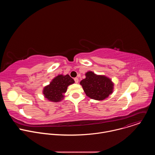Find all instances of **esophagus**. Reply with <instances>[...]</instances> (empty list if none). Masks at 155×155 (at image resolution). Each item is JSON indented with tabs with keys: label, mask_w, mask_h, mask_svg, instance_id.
Instances as JSON below:
<instances>
[{
	"label": "esophagus",
	"mask_w": 155,
	"mask_h": 155,
	"mask_svg": "<svg viewBox=\"0 0 155 155\" xmlns=\"http://www.w3.org/2000/svg\"><path fill=\"white\" fill-rule=\"evenodd\" d=\"M74 80H75V82L76 83H78V78H77V77L75 78H74Z\"/></svg>",
	"instance_id": "obj_1"
}]
</instances>
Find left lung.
Here are the masks:
<instances>
[{
	"mask_svg": "<svg viewBox=\"0 0 155 155\" xmlns=\"http://www.w3.org/2000/svg\"><path fill=\"white\" fill-rule=\"evenodd\" d=\"M85 76L80 83L86 96L91 99L102 101L113 93L114 84L107 77L96 75L91 71L87 72Z\"/></svg>",
	"mask_w": 155,
	"mask_h": 155,
	"instance_id": "1",
	"label": "left lung"
}]
</instances>
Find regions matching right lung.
Segmentation results:
<instances>
[{"mask_svg": "<svg viewBox=\"0 0 155 155\" xmlns=\"http://www.w3.org/2000/svg\"><path fill=\"white\" fill-rule=\"evenodd\" d=\"M74 83L69 75H59L52 80L50 84L43 88L44 97L51 102H59L63 99L68 86Z\"/></svg>", "mask_w": 155, "mask_h": 155, "instance_id": "right-lung-1", "label": "right lung"}]
</instances>
